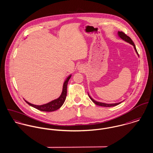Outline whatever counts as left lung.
<instances>
[{"label":"left lung","mask_w":153,"mask_h":153,"mask_svg":"<svg viewBox=\"0 0 153 153\" xmlns=\"http://www.w3.org/2000/svg\"><path fill=\"white\" fill-rule=\"evenodd\" d=\"M118 36H119L121 39H122L124 40V41H126V42H128V43H129V44L132 45L134 46V49H135V51L136 52L138 56H139V55H138V52H137V51L135 45L134 44V42H133V41H132V39H131V38H130L129 36H128L126 34H125L124 32H120V31H118ZM88 95H89V97L90 98V99L92 100V101L94 104H95L97 105L102 106V107H114V106H116V105H117L121 104L122 102H123V101H121V102H118V103H114V104H106V103L97 102V101H95L94 99H92V98L89 96V94H88Z\"/></svg>","instance_id":"obj_1"}]
</instances>
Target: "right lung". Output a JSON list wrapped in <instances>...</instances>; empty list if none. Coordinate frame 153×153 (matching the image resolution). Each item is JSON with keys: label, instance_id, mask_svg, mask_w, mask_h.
Here are the masks:
<instances>
[{"label": "right lung", "instance_id": "1", "mask_svg": "<svg viewBox=\"0 0 153 153\" xmlns=\"http://www.w3.org/2000/svg\"><path fill=\"white\" fill-rule=\"evenodd\" d=\"M71 76H72V75L71 74L66 78L65 81H64V83L63 84L62 93H61V95L57 99H55L54 100L51 101V102H49L48 103L45 104L43 105H34V104H32L27 102L25 100H24L27 104H29L31 107H34L36 109L42 111L52 112V111H54L55 110H57V109L60 108L62 107V105L64 104V103L65 101L66 94H67V85H68V81H69V79L71 78Z\"/></svg>", "mask_w": 153, "mask_h": 153}]
</instances>
